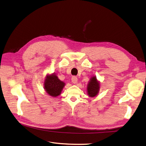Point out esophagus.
Returning <instances> with one entry per match:
<instances>
[{
  "label": "esophagus",
  "instance_id": "1",
  "mask_svg": "<svg viewBox=\"0 0 146 146\" xmlns=\"http://www.w3.org/2000/svg\"><path fill=\"white\" fill-rule=\"evenodd\" d=\"M78 78L76 76H73L72 78V83L74 84H76L77 82H78Z\"/></svg>",
  "mask_w": 146,
  "mask_h": 146
}]
</instances>
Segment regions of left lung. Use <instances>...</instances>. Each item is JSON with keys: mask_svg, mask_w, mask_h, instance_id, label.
<instances>
[{"mask_svg": "<svg viewBox=\"0 0 146 146\" xmlns=\"http://www.w3.org/2000/svg\"><path fill=\"white\" fill-rule=\"evenodd\" d=\"M100 89V83L96 78V76H92L87 86L88 94L91 98L96 97L99 93Z\"/></svg>", "mask_w": 146, "mask_h": 146, "instance_id": "8db88e82", "label": "left lung"}]
</instances>
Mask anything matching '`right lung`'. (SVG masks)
<instances>
[{
	"instance_id": "right-lung-1",
	"label": "right lung",
	"mask_w": 146,
	"mask_h": 146,
	"mask_svg": "<svg viewBox=\"0 0 146 146\" xmlns=\"http://www.w3.org/2000/svg\"><path fill=\"white\" fill-rule=\"evenodd\" d=\"M65 83L60 80L57 75L53 73L47 74L44 83V88L47 94L55 98L61 94Z\"/></svg>"
}]
</instances>
